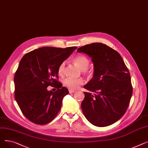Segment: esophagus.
<instances>
[{"label":"esophagus","instance_id":"34e87169","mask_svg":"<svg viewBox=\"0 0 148 148\" xmlns=\"http://www.w3.org/2000/svg\"><path fill=\"white\" fill-rule=\"evenodd\" d=\"M75 92V90H69V92L70 93V94H72V93H74Z\"/></svg>","mask_w":148,"mask_h":148}]
</instances>
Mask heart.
Returning <instances> with one entry per match:
<instances>
[{
	"label": "heart",
	"mask_w": 148,
	"mask_h": 148,
	"mask_svg": "<svg viewBox=\"0 0 148 148\" xmlns=\"http://www.w3.org/2000/svg\"><path fill=\"white\" fill-rule=\"evenodd\" d=\"M74 63L82 70V73L86 74H90L92 73V69L89 68L88 66L90 64V60L89 58L83 55L80 54L77 55L73 59ZM65 64L63 62L59 65L58 68V73L59 75L62 76L64 74L65 72ZM64 85L70 90H75L77 89L80 84L83 83V80L81 79H66L63 82Z\"/></svg>",
	"instance_id": "heart-1"
}]
</instances>
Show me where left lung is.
Here are the masks:
<instances>
[{
	"label": "left lung",
	"mask_w": 148,
	"mask_h": 148,
	"mask_svg": "<svg viewBox=\"0 0 148 148\" xmlns=\"http://www.w3.org/2000/svg\"><path fill=\"white\" fill-rule=\"evenodd\" d=\"M92 58L93 78L84 86L83 113L92 125L103 127L119 120L126 112L133 94L129 70L119 53L99 42L77 49Z\"/></svg>",
	"instance_id": "1"
}]
</instances>
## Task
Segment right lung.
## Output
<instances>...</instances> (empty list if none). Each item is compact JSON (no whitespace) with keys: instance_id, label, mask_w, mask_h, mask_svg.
Wrapping results in <instances>:
<instances>
[{"instance_id":"1","label":"right lung","mask_w":148,"mask_h":148,"mask_svg":"<svg viewBox=\"0 0 148 148\" xmlns=\"http://www.w3.org/2000/svg\"><path fill=\"white\" fill-rule=\"evenodd\" d=\"M76 49L44 47L21 59L14 75V95L21 112L31 122L45 125L60 111L62 99L69 91L58 80V68ZM48 86L58 89L49 91Z\"/></svg>"}]
</instances>
